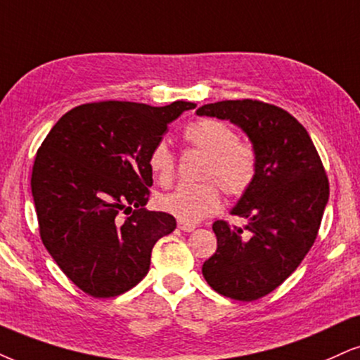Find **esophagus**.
<instances>
[{
  "instance_id": "1",
  "label": "esophagus",
  "mask_w": 360,
  "mask_h": 360,
  "mask_svg": "<svg viewBox=\"0 0 360 360\" xmlns=\"http://www.w3.org/2000/svg\"><path fill=\"white\" fill-rule=\"evenodd\" d=\"M179 229L180 230H184V232H193L195 229V225L193 224H187V221H181V220H179Z\"/></svg>"
}]
</instances>
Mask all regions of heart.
<instances>
[{"mask_svg": "<svg viewBox=\"0 0 360 360\" xmlns=\"http://www.w3.org/2000/svg\"><path fill=\"white\" fill-rule=\"evenodd\" d=\"M184 139L190 146L207 155L202 170V179L207 181L180 185L173 192L162 195L158 205L181 221L197 224L220 210L221 195L215 181L233 198L250 190L257 176V155L250 145L237 140L227 123L215 118L190 123L185 127ZM148 168L162 187L172 185L175 179V157L165 141H158L150 150Z\"/></svg>", "mask_w": 360, "mask_h": 360, "instance_id": "obj_1", "label": "heart"}]
</instances>
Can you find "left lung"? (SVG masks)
<instances>
[{
    "mask_svg": "<svg viewBox=\"0 0 360 360\" xmlns=\"http://www.w3.org/2000/svg\"><path fill=\"white\" fill-rule=\"evenodd\" d=\"M197 115L230 120L254 145L255 181L230 212L247 225L217 220V252L202 267L215 292L252 302L281 285L314 245L329 180L307 130L278 106L225 100L200 106Z\"/></svg>",
    "mask_w": 360,
    "mask_h": 360,
    "instance_id": "left-lung-1",
    "label": "left lung"
}]
</instances>
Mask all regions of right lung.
Instances as JSON below:
<instances>
[{"label": "right lung", "instance_id": "1", "mask_svg": "<svg viewBox=\"0 0 360 360\" xmlns=\"http://www.w3.org/2000/svg\"><path fill=\"white\" fill-rule=\"evenodd\" d=\"M190 101L150 106L131 101L79 105L43 140L31 173L43 245L58 267L91 297L135 287L150 270L152 248L176 221L150 212L148 155Z\"/></svg>", "mask_w": 360, "mask_h": 360}]
</instances>
